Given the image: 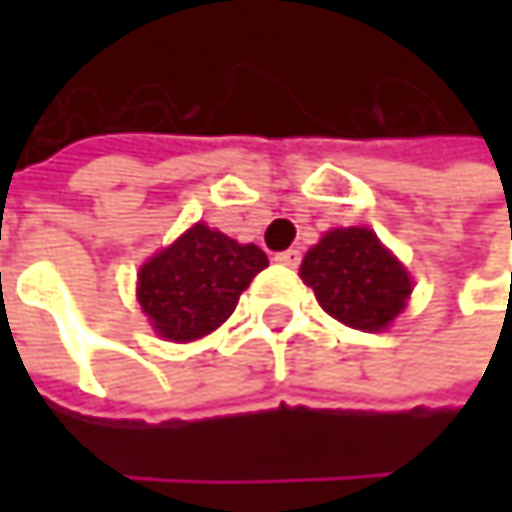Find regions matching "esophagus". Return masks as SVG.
Masks as SVG:
<instances>
[{"mask_svg":"<svg viewBox=\"0 0 512 512\" xmlns=\"http://www.w3.org/2000/svg\"><path fill=\"white\" fill-rule=\"evenodd\" d=\"M275 260L281 263V266H299V260H302V252L299 249H287V252H278Z\"/></svg>","mask_w":512,"mask_h":512,"instance_id":"34e87169","label":"esophagus"}]
</instances>
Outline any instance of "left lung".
Segmentation results:
<instances>
[{
  "mask_svg": "<svg viewBox=\"0 0 512 512\" xmlns=\"http://www.w3.org/2000/svg\"><path fill=\"white\" fill-rule=\"evenodd\" d=\"M299 275L326 314L364 332L385 329L412 293L406 269L367 228L329 231L305 255Z\"/></svg>",
  "mask_w": 512,
  "mask_h": 512,
  "instance_id": "obj_1",
  "label": "left lung"
}]
</instances>
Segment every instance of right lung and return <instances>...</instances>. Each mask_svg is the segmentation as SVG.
<instances>
[{
    "instance_id": "add662e5",
    "label": "right lung",
    "mask_w": 512,
    "mask_h": 512,
    "mask_svg": "<svg viewBox=\"0 0 512 512\" xmlns=\"http://www.w3.org/2000/svg\"><path fill=\"white\" fill-rule=\"evenodd\" d=\"M266 255L207 225L189 228L139 272V305L168 341H195L222 326Z\"/></svg>"
}]
</instances>
